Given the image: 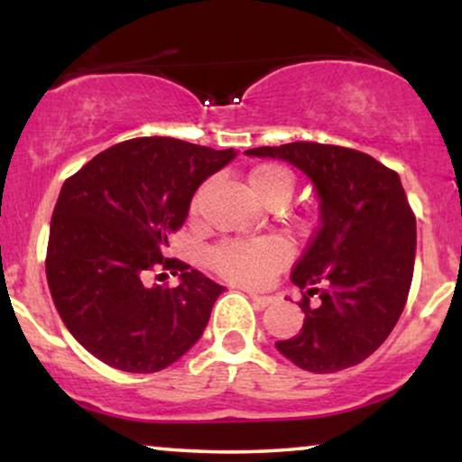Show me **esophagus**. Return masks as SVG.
Here are the masks:
<instances>
[{
  "label": "esophagus",
  "instance_id": "1",
  "mask_svg": "<svg viewBox=\"0 0 462 462\" xmlns=\"http://www.w3.org/2000/svg\"><path fill=\"white\" fill-rule=\"evenodd\" d=\"M250 300L254 302L256 307H261V309H264V307H269L271 302H273V296H261V294H250Z\"/></svg>",
  "mask_w": 462,
  "mask_h": 462
}]
</instances>
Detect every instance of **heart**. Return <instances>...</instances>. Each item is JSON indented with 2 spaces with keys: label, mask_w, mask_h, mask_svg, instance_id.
Segmentation results:
<instances>
[{
  "label": "heart",
  "mask_w": 462,
  "mask_h": 462,
  "mask_svg": "<svg viewBox=\"0 0 462 462\" xmlns=\"http://www.w3.org/2000/svg\"><path fill=\"white\" fill-rule=\"evenodd\" d=\"M252 193L267 206L288 204L294 191V179L286 168L267 163L248 174ZM199 193L195 195L193 208H198ZM206 261L226 282L236 286L261 290L267 288L275 275L290 261V248L275 236L225 239L208 250Z\"/></svg>",
  "instance_id": "1"
}]
</instances>
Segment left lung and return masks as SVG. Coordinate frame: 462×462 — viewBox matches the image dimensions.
I'll list each match as a JSON object with an SVG mask.
<instances>
[{
    "label": "left lung",
    "instance_id": "obj_1",
    "mask_svg": "<svg viewBox=\"0 0 462 462\" xmlns=\"http://www.w3.org/2000/svg\"><path fill=\"white\" fill-rule=\"evenodd\" d=\"M245 155L292 163L319 198V226L290 277L302 290L305 321L277 351L315 374L362 364L395 328L412 283L416 218L400 176L337 144L288 143Z\"/></svg>",
    "mask_w": 462,
    "mask_h": 462
}]
</instances>
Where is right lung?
<instances>
[{
	"label": "right lung",
	"instance_id": "add662e5",
	"mask_svg": "<svg viewBox=\"0 0 462 462\" xmlns=\"http://www.w3.org/2000/svg\"><path fill=\"white\" fill-rule=\"evenodd\" d=\"M237 153L179 138L113 144L65 180L50 223L46 275L62 324L94 357L136 374L168 368L198 343L223 286L163 258L198 187ZM157 266L176 289L147 287Z\"/></svg>",
	"mask_w": 462,
	"mask_h": 462
}]
</instances>
